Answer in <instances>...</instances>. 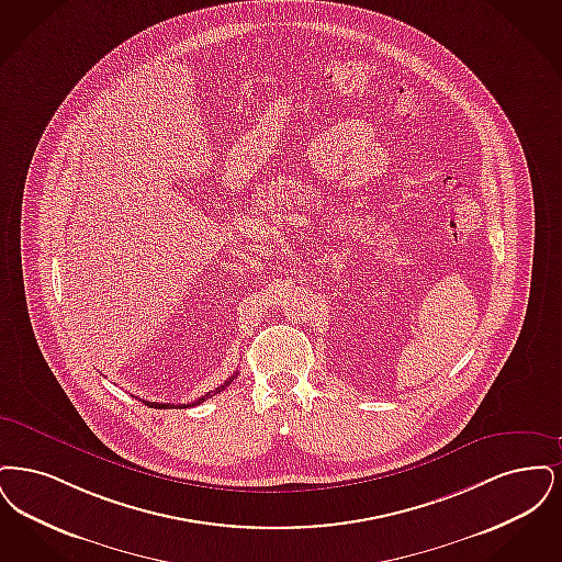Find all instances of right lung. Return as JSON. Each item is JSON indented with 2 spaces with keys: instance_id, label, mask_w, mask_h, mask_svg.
I'll list each match as a JSON object with an SVG mask.
<instances>
[{
  "instance_id": "add662e5",
  "label": "right lung",
  "mask_w": 562,
  "mask_h": 562,
  "mask_svg": "<svg viewBox=\"0 0 562 562\" xmlns=\"http://www.w3.org/2000/svg\"><path fill=\"white\" fill-rule=\"evenodd\" d=\"M237 378V373H233L224 384H220L218 389L216 391L207 392V394H203V396H199L196 401H193V403H189V405H178V407H195V405H201L203 401H207L210 396H214V394H218V392L224 391L233 380ZM145 405H148V407H155V409H170V407H176V405H168V403H150V401H143Z\"/></svg>"
}]
</instances>
